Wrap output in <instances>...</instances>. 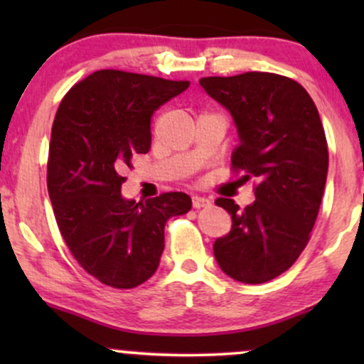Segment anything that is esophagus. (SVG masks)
<instances>
[{
  "label": "esophagus",
  "instance_id": "1",
  "mask_svg": "<svg viewBox=\"0 0 364 364\" xmlns=\"http://www.w3.org/2000/svg\"><path fill=\"white\" fill-rule=\"evenodd\" d=\"M191 202H193L195 208H202V207L210 205V200H208L207 196H202V195H193L191 196Z\"/></svg>",
  "mask_w": 364,
  "mask_h": 364
}]
</instances>
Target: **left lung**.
Instances as JSON below:
<instances>
[{
  "label": "left lung",
  "mask_w": 364,
  "mask_h": 364,
  "mask_svg": "<svg viewBox=\"0 0 364 364\" xmlns=\"http://www.w3.org/2000/svg\"><path fill=\"white\" fill-rule=\"evenodd\" d=\"M200 85L235 121V169L257 179L255 202L245 208L215 200L232 220L215 240V260L237 282H267L298 260L318 215L328 171L318 109L298 82L275 73L205 77Z\"/></svg>",
  "instance_id": "left-lung-1"
}]
</instances>
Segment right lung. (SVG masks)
<instances>
[{"label":"right lung","mask_w":364,"mask_h":364,"mask_svg":"<svg viewBox=\"0 0 364 364\" xmlns=\"http://www.w3.org/2000/svg\"><path fill=\"white\" fill-rule=\"evenodd\" d=\"M188 80L99 70L65 95L51 129L48 191L63 240L102 284L132 289L152 277L169 217L186 214L183 191L135 203L121 195L123 171L147 154L150 118Z\"/></svg>","instance_id":"right-lung-1"}]
</instances>
